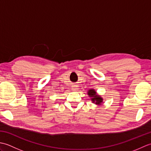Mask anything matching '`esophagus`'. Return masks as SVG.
Returning <instances> with one entry per match:
<instances>
[{
	"label": "esophagus",
	"instance_id": "obj_1",
	"mask_svg": "<svg viewBox=\"0 0 151 151\" xmlns=\"http://www.w3.org/2000/svg\"><path fill=\"white\" fill-rule=\"evenodd\" d=\"M72 90L73 91H76V90H77V88H76V86H73V88H72Z\"/></svg>",
	"mask_w": 151,
	"mask_h": 151
}]
</instances>
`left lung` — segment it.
Listing matches in <instances>:
<instances>
[{"mask_svg": "<svg viewBox=\"0 0 151 151\" xmlns=\"http://www.w3.org/2000/svg\"><path fill=\"white\" fill-rule=\"evenodd\" d=\"M88 95L89 97H92L91 101L97 104H100L102 102V99L99 95H97L94 89H90L88 91Z\"/></svg>", "mask_w": 151, "mask_h": 151, "instance_id": "left-lung-1", "label": "left lung"}]
</instances>
